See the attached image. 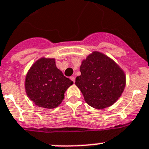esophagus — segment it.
Instances as JSON below:
<instances>
[{
	"instance_id": "esophagus-1",
	"label": "esophagus",
	"mask_w": 149,
	"mask_h": 149,
	"mask_svg": "<svg viewBox=\"0 0 149 149\" xmlns=\"http://www.w3.org/2000/svg\"><path fill=\"white\" fill-rule=\"evenodd\" d=\"M70 79H72V81L73 82V83H75V77H71Z\"/></svg>"
}]
</instances>
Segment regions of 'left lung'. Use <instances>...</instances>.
Returning <instances> with one entry per match:
<instances>
[{
  "label": "left lung",
  "instance_id": "obj_1",
  "mask_svg": "<svg viewBox=\"0 0 149 149\" xmlns=\"http://www.w3.org/2000/svg\"><path fill=\"white\" fill-rule=\"evenodd\" d=\"M81 75L76 78L86 102L93 108L103 109L112 106L124 91L125 72L112 58L93 51L82 61Z\"/></svg>",
  "mask_w": 149,
  "mask_h": 149
}]
</instances>
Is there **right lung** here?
<instances>
[{"instance_id":"right-lung-1","label":"right lung","mask_w":149,"mask_h":149,"mask_svg":"<svg viewBox=\"0 0 149 149\" xmlns=\"http://www.w3.org/2000/svg\"><path fill=\"white\" fill-rule=\"evenodd\" d=\"M72 83L56 66L54 58L43 56L29 69L24 86L26 95L36 106L52 109L63 102L66 89Z\"/></svg>"}]
</instances>
